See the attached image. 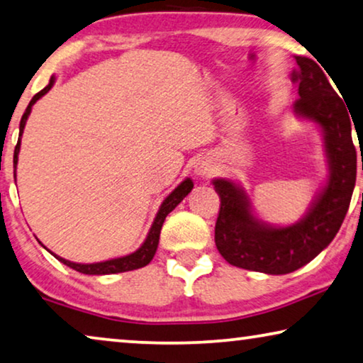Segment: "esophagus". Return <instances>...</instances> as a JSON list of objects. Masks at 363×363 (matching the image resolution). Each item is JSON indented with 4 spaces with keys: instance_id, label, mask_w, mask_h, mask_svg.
Returning <instances> with one entry per match:
<instances>
[{
    "instance_id": "1",
    "label": "esophagus",
    "mask_w": 363,
    "mask_h": 363,
    "mask_svg": "<svg viewBox=\"0 0 363 363\" xmlns=\"http://www.w3.org/2000/svg\"><path fill=\"white\" fill-rule=\"evenodd\" d=\"M196 174L200 177H210L212 174H215V166L212 161L207 158L199 160L196 164Z\"/></svg>"
}]
</instances>
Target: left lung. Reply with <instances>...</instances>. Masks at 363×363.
Segmentation results:
<instances>
[{
    "mask_svg": "<svg viewBox=\"0 0 363 363\" xmlns=\"http://www.w3.org/2000/svg\"><path fill=\"white\" fill-rule=\"evenodd\" d=\"M295 60L291 81L298 84L300 97L294 111L321 127L329 163L326 187L310 212L295 225L270 226L252 215L245 191L235 182L213 181L220 196L216 250L231 266L272 275L303 267L334 240L349 210L357 177L352 116L315 60L306 57H295Z\"/></svg>",
    "mask_w": 363,
    "mask_h": 363,
    "instance_id": "left-lung-1",
    "label": "left lung"
}]
</instances>
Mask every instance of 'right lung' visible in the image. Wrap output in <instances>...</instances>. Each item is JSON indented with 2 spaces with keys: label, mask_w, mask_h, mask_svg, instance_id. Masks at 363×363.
<instances>
[{
  "label": "right lung",
  "mask_w": 363,
  "mask_h": 363,
  "mask_svg": "<svg viewBox=\"0 0 363 363\" xmlns=\"http://www.w3.org/2000/svg\"><path fill=\"white\" fill-rule=\"evenodd\" d=\"M53 83H55V77H52L50 78V83H48L45 88H43L42 91H39V93H37L34 97H32V101L29 102V106H27V109L24 112L23 118H21V123H19V140H18V145H16V148H14V169H16V164H18V155H19V148H21V135H23V132H24L26 121H27V117H29V113L32 111V106H34L35 101H39L43 94L50 91ZM192 187H194V182L187 177L186 181H182L179 186H177L174 191H172L169 196L164 199V202L161 203L158 213H156V218L153 221V225H151L147 240H145V242H143L142 246H140V250H137V251L132 252V254H128V256L111 259V261H104V262H96V264H77V262L67 261V259L57 256V254H53V252L52 254L58 259V261L63 262L65 266H68V267H72L74 270H78V272H81V274H88V275L118 274V272H127V270H135V269L145 267V266H147V264H150V261L155 256L156 247H158V242H160L161 226H163L167 213H171L172 210H174L177 205L182 202V199L186 197L187 194L192 191Z\"/></svg>",
  "instance_id": "right-lung-1"
}]
</instances>
